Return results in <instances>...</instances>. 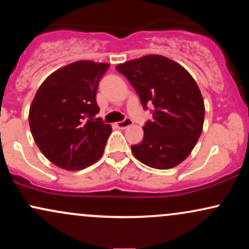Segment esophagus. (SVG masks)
<instances>
[{
    "label": "esophagus",
    "mask_w": 249,
    "mask_h": 249,
    "mask_svg": "<svg viewBox=\"0 0 249 249\" xmlns=\"http://www.w3.org/2000/svg\"><path fill=\"white\" fill-rule=\"evenodd\" d=\"M115 125L118 128H126V127L132 125V121H131L130 118H126V119H124V121H122V122H117Z\"/></svg>",
    "instance_id": "34e87169"
}]
</instances>
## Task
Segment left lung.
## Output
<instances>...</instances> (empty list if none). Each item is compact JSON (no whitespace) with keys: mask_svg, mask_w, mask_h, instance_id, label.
<instances>
[{"mask_svg":"<svg viewBox=\"0 0 249 249\" xmlns=\"http://www.w3.org/2000/svg\"><path fill=\"white\" fill-rule=\"evenodd\" d=\"M116 69L132 84L142 107L154 105L144 139L131 146L133 156L148 167L172 168L190 156L202 132L205 104L191 73L161 55H147L118 64Z\"/></svg>","mask_w":249,"mask_h":249,"instance_id":"obj_1","label":"left lung"}]
</instances>
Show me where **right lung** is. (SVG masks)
Instances as JSON below:
<instances>
[{"label":"right lung","mask_w":249,"mask_h":249,"mask_svg":"<svg viewBox=\"0 0 249 249\" xmlns=\"http://www.w3.org/2000/svg\"><path fill=\"white\" fill-rule=\"evenodd\" d=\"M108 67L93 61L71 63L48 76L34 97L31 134L45 158L63 170H83L103 156L112 128L95 118L96 93Z\"/></svg>","instance_id":"add662e5"}]
</instances>
